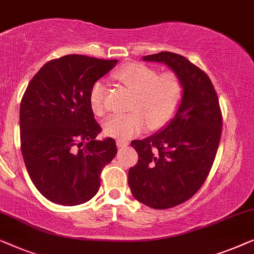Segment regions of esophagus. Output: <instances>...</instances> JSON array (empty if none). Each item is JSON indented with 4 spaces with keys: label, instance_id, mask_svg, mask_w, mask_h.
Returning a JSON list of instances; mask_svg holds the SVG:
<instances>
[{
    "label": "esophagus",
    "instance_id": "34e87169",
    "mask_svg": "<svg viewBox=\"0 0 254 254\" xmlns=\"http://www.w3.org/2000/svg\"><path fill=\"white\" fill-rule=\"evenodd\" d=\"M116 144H117V147H119V148H124L128 145V142L126 141V140H117Z\"/></svg>",
    "mask_w": 254,
    "mask_h": 254
}]
</instances>
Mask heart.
<instances>
[{
    "label": "heart",
    "mask_w": 254,
    "mask_h": 254,
    "mask_svg": "<svg viewBox=\"0 0 254 254\" xmlns=\"http://www.w3.org/2000/svg\"><path fill=\"white\" fill-rule=\"evenodd\" d=\"M116 78L133 92L127 115H113L103 124L105 133L117 139H131L146 128H160L169 122L176 112L182 96L180 78L174 73L159 74L141 63H131L116 72ZM107 88L96 81L90 91V106L94 115L106 112Z\"/></svg>",
    "instance_id": "heart-1"
}]
</instances>
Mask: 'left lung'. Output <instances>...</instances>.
<instances>
[{
    "mask_svg": "<svg viewBox=\"0 0 254 254\" xmlns=\"http://www.w3.org/2000/svg\"><path fill=\"white\" fill-rule=\"evenodd\" d=\"M167 65L182 84V98L166 126L131 146L139 159L127 174L132 195L155 209L171 208L197 192L208 175L222 131L219 99L209 77L170 52L142 57Z\"/></svg>",
    "mask_w": 254,
    "mask_h": 254,
    "instance_id": "8db88e82",
    "label": "left lung"
}]
</instances>
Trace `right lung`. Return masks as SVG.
Masks as SVG:
<instances>
[{
    "label": "right lung",
    "instance_id": "1",
    "mask_svg": "<svg viewBox=\"0 0 254 254\" xmlns=\"http://www.w3.org/2000/svg\"><path fill=\"white\" fill-rule=\"evenodd\" d=\"M117 62L84 55L49 61L24 93L21 154L35 188L49 201L76 206L91 200L102 168L115 158L113 138L95 140L101 127L88 98L94 83Z\"/></svg>",
    "mask_w": 254,
    "mask_h": 254
}]
</instances>
